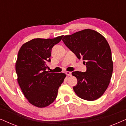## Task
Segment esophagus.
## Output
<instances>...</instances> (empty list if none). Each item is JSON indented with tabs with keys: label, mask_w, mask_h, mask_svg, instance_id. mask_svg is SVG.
I'll list each match as a JSON object with an SVG mask.
<instances>
[{
	"label": "esophagus",
	"mask_w": 126,
	"mask_h": 126,
	"mask_svg": "<svg viewBox=\"0 0 126 126\" xmlns=\"http://www.w3.org/2000/svg\"><path fill=\"white\" fill-rule=\"evenodd\" d=\"M65 73H66V75H68V76H71L72 75V72H71L66 71V72H65Z\"/></svg>",
	"instance_id": "esophagus-1"
}]
</instances>
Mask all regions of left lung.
I'll return each mask as SVG.
<instances>
[{"mask_svg": "<svg viewBox=\"0 0 126 126\" xmlns=\"http://www.w3.org/2000/svg\"><path fill=\"white\" fill-rule=\"evenodd\" d=\"M63 41L79 60H84L87 70L75 71L72 75L77 79L73 87L79 97L88 101L99 99L109 85L113 72L111 50L106 38L91 29L65 35Z\"/></svg>", "mask_w": 126, "mask_h": 126, "instance_id": "8db88e82", "label": "left lung"}]
</instances>
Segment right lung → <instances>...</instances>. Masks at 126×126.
<instances>
[{
	"mask_svg": "<svg viewBox=\"0 0 126 126\" xmlns=\"http://www.w3.org/2000/svg\"><path fill=\"white\" fill-rule=\"evenodd\" d=\"M63 37L33 39L19 50L15 65L18 84L26 98L37 107H45L55 100L66 77L64 73L46 70L47 63L51 61V49Z\"/></svg>",
	"mask_w": 126,
	"mask_h": 126,
	"instance_id": "obj_1",
	"label": "right lung"
}]
</instances>
